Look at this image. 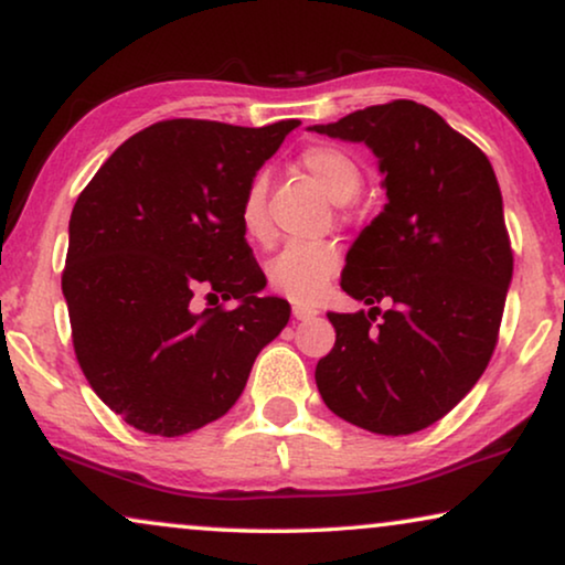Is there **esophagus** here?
Wrapping results in <instances>:
<instances>
[{"label":"esophagus","instance_id":"34e87169","mask_svg":"<svg viewBox=\"0 0 565 565\" xmlns=\"http://www.w3.org/2000/svg\"><path fill=\"white\" fill-rule=\"evenodd\" d=\"M291 312H295V318L297 320H310V318H315V315H320V310L318 307H310V305H295L291 307Z\"/></svg>","mask_w":565,"mask_h":565}]
</instances>
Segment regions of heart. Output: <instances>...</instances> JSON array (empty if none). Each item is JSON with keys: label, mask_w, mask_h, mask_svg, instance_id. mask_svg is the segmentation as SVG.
Segmentation results:
<instances>
[{"label": "heart", "mask_w": 565, "mask_h": 565, "mask_svg": "<svg viewBox=\"0 0 565 565\" xmlns=\"http://www.w3.org/2000/svg\"><path fill=\"white\" fill-rule=\"evenodd\" d=\"M299 164L315 185L335 204H345L361 188V170L351 154L333 147H310L299 157ZM239 224L255 243L270 237L266 209V185L255 178L239 201ZM341 268V250L335 243H289L268 263L270 287L297 302H315L328 281Z\"/></svg>", "instance_id": "1"}]
</instances>
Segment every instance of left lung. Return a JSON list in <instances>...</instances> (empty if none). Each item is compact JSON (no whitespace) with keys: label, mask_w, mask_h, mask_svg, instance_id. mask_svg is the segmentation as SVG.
Returning <instances> with one entry per match:
<instances>
[{"label":"left lung","mask_w":565,"mask_h":565,"mask_svg":"<svg viewBox=\"0 0 565 565\" xmlns=\"http://www.w3.org/2000/svg\"><path fill=\"white\" fill-rule=\"evenodd\" d=\"M310 131L364 141L387 204L345 253L341 289L370 310L328 312L335 345L315 382L335 416L401 436L447 416L486 372L514 270L488 157L413 100ZM380 301L388 307L382 311Z\"/></svg>","instance_id":"8db88e82"}]
</instances>
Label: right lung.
<instances>
[{"label": "right lung", "mask_w": 565, "mask_h": 565, "mask_svg": "<svg viewBox=\"0 0 565 565\" xmlns=\"http://www.w3.org/2000/svg\"><path fill=\"white\" fill-rule=\"evenodd\" d=\"M299 120L245 129L172 118L113 152L70 220L62 291L74 353L97 397L145 434L222 418L253 361L289 322L239 224V201ZM235 298L195 311L192 295Z\"/></svg>", "instance_id": "add662e5"}]
</instances>
